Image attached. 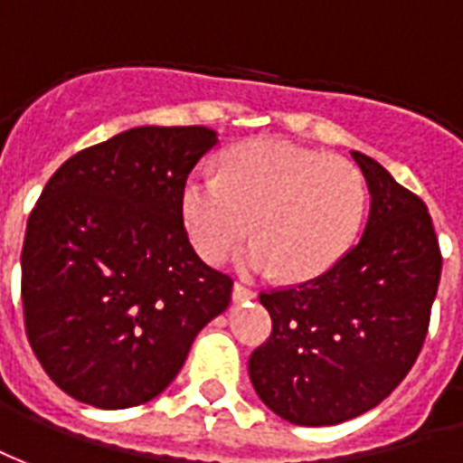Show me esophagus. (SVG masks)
<instances>
[{
  "instance_id": "1",
  "label": "esophagus",
  "mask_w": 463,
  "mask_h": 463,
  "mask_svg": "<svg viewBox=\"0 0 463 463\" xmlns=\"http://www.w3.org/2000/svg\"><path fill=\"white\" fill-rule=\"evenodd\" d=\"M256 293L251 291V288H246L244 283H234V288H232V298H234L236 303L239 301H251Z\"/></svg>"
}]
</instances>
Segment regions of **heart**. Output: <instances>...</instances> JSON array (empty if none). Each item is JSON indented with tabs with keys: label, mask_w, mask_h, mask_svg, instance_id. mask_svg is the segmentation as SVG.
<instances>
[{
	"label": "heart",
	"mask_w": 463,
	"mask_h": 463,
	"mask_svg": "<svg viewBox=\"0 0 463 463\" xmlns=\"http://www.w3.org/2000/svg\"><path fill=\"white\" fill-rule=\"evenodd\" d=\"M365 175L353 162L286 140H251L222 157L217 175L194 172L182 184V219L207 261H222L249 229V271H281L286 281L318 279L363 229Z\"/></svg>",
	"instance_id": "1"
}]
</instances>
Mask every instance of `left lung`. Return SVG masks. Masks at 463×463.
<instances>
[{"mask_svg":"<svg viewBox=\"0 0 463 463\" xmlns=\"http://www.w3.org/2000/svg\"><path fill=\"white\" fill-rule=\"evenodd\" d=\"M365 175L370 217L318 279L259 296L271 335L249 357L256 394L281 420L330 427L373 410L420 355L441 276L427 204L380 162L350 153Z\"/></svg>","mask_w":463,"mask_h":463,"instance_id":"obj_1","label":"left lung"}]
</instances>
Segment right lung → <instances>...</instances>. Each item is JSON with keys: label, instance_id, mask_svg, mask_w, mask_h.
Returning <instances> with one entry per match:
<instances>
[{"label": "right lung", "instance_id": "1", "mask_svg": "<svg viewBox=\"0 0 463 463\" xmlns=\"http://www.w3.org/2000/svg\"><path fill=\"white\" fill-rule=\"evenodd\" d=\"M217 133L143 125L80 150L29 214L22 303L33 355L79 402L125 410L177 377L234 281L182 222V184Z\"/></svg>", "mask_w": 463, "mask_h": 463}]
</instances>
